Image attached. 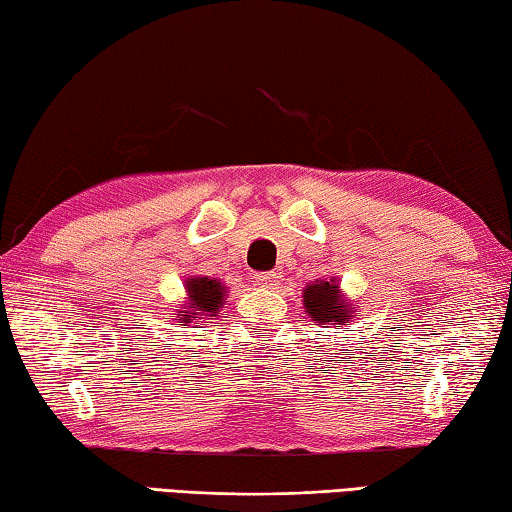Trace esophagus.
Here are the masks:
<instances>
[{"label":"esophagus","mask_w":512,"mask_h":512,"mask_svg":"<svg viewBox=\"0 0 512 512\" xmlns=\"http://www.w3.org/2000/svg\"><path fill=\"white\" fill-rule=\"evenodd\" d=\"M255 282L264 289H273V287H277V282H280V273H275V271L255 273Z\"/></svg>","instance_id":"34e87169"}]
</instances>
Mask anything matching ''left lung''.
<instances>
[{"mask_svg": "<svg viewBox=\"0 0 512 512\" xmlns=\"http://www.w3.org/2000/svg\"><path fill=\"white\" fill-rule=\"evenodd\" d=\"M302 305H305L309 318L323 327L343 329L352 320L354 307L343 300L336 280H316L314 284H307L305 293H302Z\"/></svg>", "mask_w": 512, "mask_h": 512, "instance_id": "1", "label": "left lung"}]
</instances>
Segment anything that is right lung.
<instances>
[{"instance_id": "add662e5", "label": "right lung", "mask_w": 512, "mask_h": 512, "mask_svg": "<svg viewBox=\"0 0 512 512\" xmlns=\"http://www.w3.org/2000/svg\"><path fill=\"white\" fill-rule=\"evenodd\" d=\"M187 302L183 309H178V323H192L198 318H214L223 305L225 291L223 284L216 277H187Z\"/></svg>"}]
</instances>
